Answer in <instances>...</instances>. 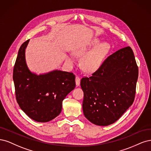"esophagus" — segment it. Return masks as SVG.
Here are the masks:
<instances>
[{
  "mask_svg": "<svg viewBox=\"0 0 151 151\" xmlns=\"http://www.w3.org/2000/svg\"><path fill=\"white\" fill-rule=\"evenodd\" d=\"M80 84V78L78 76H76V85L77 86H79Z\"/></svg>",
  "mask_w": 151,
  "mask_h": 151,
  "instance_id": "1",
  "label": "esophagus"
}]
</instances>
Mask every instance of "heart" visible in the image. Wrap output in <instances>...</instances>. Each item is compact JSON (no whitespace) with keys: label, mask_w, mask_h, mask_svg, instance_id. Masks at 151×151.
Returning <instances> with one entry per match:
<instances>
[{"label":"heart","mask_w":151,"mask_h":151,"mask_svg":"<svg viewBox=\"0 0 151 151\" xmlns=\"http://www.w3.org/2000/svg\"><path fill=\"white\" fill-rule=\"evenodd\" d=\"M99 42L98 40H93L88 44L81 45L74 50V54L77 56L84 55L90 47L97 45ZM109 49L110 45L106 42L99 44L93 47L83 58L81 63L82 69L87 73H92L96 71L101 65ZM66 61L71 65L74 63L73 58L70 56H66Z\"/></svg>","instance_id":"heart-1"}]
</instances>
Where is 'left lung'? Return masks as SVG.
<instances>
[{"label":"left lung","instance_id":"left-lung-1","mask_svg":"<svg viewBox=\"0 0 151 151\" xmlns=\"http://www.w3.org/2000/svg\"><path fill=\"white\" fill-rule=\"evenodd\" d=\"M139 70L130 46L116 51L81 80L85 117L97 125L114 123L133 104Z\"/></svg>","mask_w":151,"mask_h":151}]
</instances>
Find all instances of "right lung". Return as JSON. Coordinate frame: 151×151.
<instances>
[{
    "label": "right lung",
    "mask_w": 151,
    "mask_h": 151,
    "mask_svg": "<svg viewBox=\"0 0 151 151\" xmlns=\"http://www.w3.org/2000/svg\"><path fill=\"white\" fill-rule=\"evenodd\" d=\"M29 40L18 51L13 70L16 98L20 108L38 122H47L59 115L62 102L75 88V76L70 72L55 70L37 75L27 66L25 50Z\"/></svg>",
    "instance_id": "add662e5"
}]
</instances>
